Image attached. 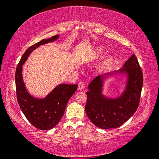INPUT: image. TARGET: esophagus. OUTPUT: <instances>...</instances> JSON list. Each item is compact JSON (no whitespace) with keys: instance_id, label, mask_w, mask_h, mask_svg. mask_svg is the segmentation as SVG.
<instances>
[{"instance_id":"esophagus-1","label":"esophagus","mask_w":159,"mask_h":159,"mask_svg":"<svg viewBox=\"0 0 159 159\" xmlns=\"http://www.w3.org/2000/svg\"><path fill=\"white\" fill-rule=\"evenodd\" d=\"M84 88V84L82 81H80L79 83H78V89L80 90H82Z\"/></svg>"}]
</instances>
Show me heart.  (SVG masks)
I'll return each mask as SVG.
<instances>
[{
    "label": "heart",
    "instance_id": "heart-1",
    "mask_svg": "<svg viewBox=\"0 0 159 159\" xmlns=\"http://www.w3.org/2000/svg\"><path fill=\"white\" fill-rule=\"evenodd\" d=\"M103 53H104L103 48H102V47L98 48L96 50V51H95V57H97V58L100 57V56H101L102 55H103ZM109 62H110V59H108L107 61H106V64H108Z\"/></svg>",
    "mask_w": 159,
    "mask_h": 159
}]
</instances>
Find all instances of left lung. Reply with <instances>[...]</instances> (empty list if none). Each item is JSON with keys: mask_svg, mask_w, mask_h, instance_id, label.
Returning a JSON list of instances; mask_svg holds the SVG:
<instances>
[{"mask_svg": "<svg viewBox=\"0 0 159 159\" xmlns=\"http://www.w3.org/2000/svg\"><path fill=\"white\" fill-rule=\"evenodd\" d=\"M116 72L127 74L128 77L125 90L119 97L108 98L102 94L105 76H98L93 79L86 93V114L90 120L101 129L120 127L134 114L140 103L143 76L135 55L133 54L125 63L123 68Z\"/></svg>", "mask_w": 159, "mask_h": 159, "instance_id": "1", "label": "left lung"}]
</instances>
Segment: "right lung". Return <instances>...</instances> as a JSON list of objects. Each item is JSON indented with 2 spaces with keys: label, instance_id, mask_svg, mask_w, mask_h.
I'll return each mask as SVG.
<instances>
[{
  "label": "right lung",
  "instance_id": "obj_1",
  "mask_svg": "<svg viewBox=\"0 0 159 159\" xmlns=\"http://www.w3.org/2000/svg\"><path fill=\"white\" fill-rule=\"evenodd\" d=\"M58 34L51 38L43 39L27 49L19 61L15 73L16 98L21 111L27 120L41 130L53 128L61 119L69 100L77 89V84H60L44 99L35 98L26 90L22 79V65L34 49L41 45L57 40Z\"/></svg>",
  "mask_w": 159,
  "mask_h": 159
}]
</instances>
